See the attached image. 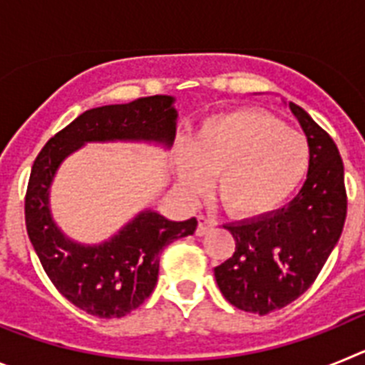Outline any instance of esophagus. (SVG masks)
I'll use <instances>...</instances> for the list:
<instances>
[{"label": "esophagus", "instance_id": "obj_1", "mask_svg": "<svg viewBox=\"0 0 365 365\" xmlns=\"http://www.w3.org/2000/svg\"><path fill=\"white\" fill-rule=\"evenodd\" d=\"M197 221H199V225H197V230H195V234L197 235H205L206 232L210 230V228L215 227L214 219L206 217V215H199Z\"/></svg>", "mask_w": 365, "mask_h": 365}]
</instances>
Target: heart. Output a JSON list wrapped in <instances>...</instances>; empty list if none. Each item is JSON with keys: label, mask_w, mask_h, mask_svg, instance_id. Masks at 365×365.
Instances as JSON below:
<instances>
[{"label": "heart", "mask_w": 365, "mask_h": 365, "mask_svg": "<svg viewBox=\"0 0 365 365\" xmlns=\"http://www.w3.org/2000/svg\"><path fill=\"white\" fill-rule=\"evenodd\" d=\"M180 185L197 193L210 175L234 217L257 219L282 208L302 186L311 166V146L263 111H232L208 117L193 143L173 148Z\"/></svg>", "instance_id": "1"}]
</instances>
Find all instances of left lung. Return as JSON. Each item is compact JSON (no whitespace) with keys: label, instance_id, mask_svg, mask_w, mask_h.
<instances>
[{"label":"left lung","instance_id":"1","mask_svg":"<svg viewBox=\"0 0 365 365\" xmlns=\"http://www.w3.org/2000/svg\"><path fill=\"white\" fill-rule=\"evenodd\" d=\"M311 146V166L299 193L282 210L227 225L235 252L215 267L222 296L245 312L283 309L318 278L340 240L347 215L344 163L336 144L307 111L289 104Z\"/></svg>","mask_w":365,"mask_h":365}]
</instances>
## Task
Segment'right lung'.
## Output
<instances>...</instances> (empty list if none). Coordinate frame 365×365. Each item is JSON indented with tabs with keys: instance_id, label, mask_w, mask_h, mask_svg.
Returning <instances> with one entry per match:
<instances>
[{
	"instance_id": "add662e5",
	"label": "right lung",
	"mask_w": 365,
	"mask_h": 365,
	"mask_svg": "<svg viewBox=\"0 0 365 365\" xmlns=\"http://www.w3.org/2000/svg\"><path fill=\"white\" fill-rule=\"evenodd\" d=\"M175 125L173 96L155 95L130 104L102 106L82 113L58 131L32 164L25 195L29 240L58 292L87 314L122 318L143 305L159 278L163 248L192 235L197 219L177 222L146 210L106 243H74L51 217L49 188L54 173L83 143L151 140L170 148Z\"/></svg>"
}]
</instances>
